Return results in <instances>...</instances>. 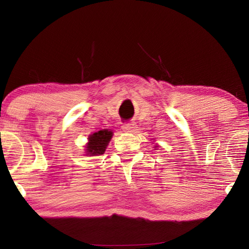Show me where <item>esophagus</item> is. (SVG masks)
I'll return each mask as SVG.
<instances>
[{"mask_svg":"<svg viewBox=\"0 0 249 249\" xmlns=\"http://www.w3.org/2000/svg\"><path fill=\"white\" fill-rule=\"evenodd\" d=\"M122 128H123L124 132H133V130L136 128V125L134 123H125L122 126Z\"/></svg>","mask_w":249,"mask_h":249,"instance_id":"1","label":"esophagus"}]
</instances>
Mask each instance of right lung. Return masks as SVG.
I'll list each match as a JSON object with an SVG mask.
<instances>
[{
	"mask_svg": "<svg viewBox=\"0 0 249 249\" xmlns=\"http://www.w3.org/2000/svg\"><path fill=\"white\" fill-rule=\"evenodd\" d=\"M112 138V132L108 129L99 130L90 135L89 142L87 145V153L90 156H98L104 154L105 148Z\"/></svg>",
	"mask_w": 249,
	"mask_h": 249,
	"instance_id": "right-lung-1",
	"label": "right lung"
}]
</instances>
